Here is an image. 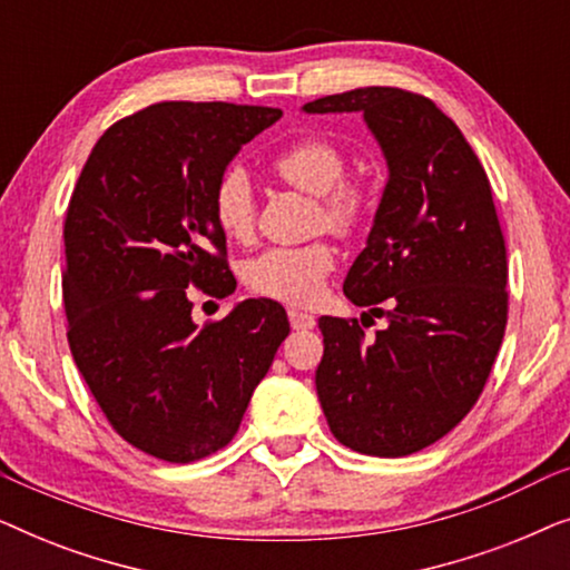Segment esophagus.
I'll return each instance as SVG.
<instances>
[{"instance_id": "34e87169", "label": "esophagus", "mask_w": 570, "mask_h": 570, "mask_svg": "<svg viewBox=\"0 0 570 570\" xmlns=\"http://www.w3.org/2000/svg\"><path fill=\"white\" fill-rule=\"evenodd\" d=\"M287 316H291V326H293V330H298V332H303V330H314V326H316V318L311 316V314H303V311L291 308V311H287Z\"/></svg>"}]
</instances>
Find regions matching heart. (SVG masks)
Wrapping results in <instances>:
<instances>
[{"label":"heart","instance_id":"b5f03b06","mask_svg":"<svg viewBox=\"0 0 570 570\" xmlns=\"http://www.w3.org/2000/svg\"><path fill=\"white\" fill-rule=\"evenodd\" d=\"M275 174L293 189L318 197V223L337 233L361 230L376 205V189L363 178L345 176V153L326 137H303L287 145L272 163ZM213 217L223 236L248 240L256 228V202L252 178L230 166L217 178ZM337 252L330 240L303 246H275L246 264V285L264 298L291 306H311L322 298L326 277L334 272Z\"/></svg>","mask_w":570,"mask_h":570}]
</instances>
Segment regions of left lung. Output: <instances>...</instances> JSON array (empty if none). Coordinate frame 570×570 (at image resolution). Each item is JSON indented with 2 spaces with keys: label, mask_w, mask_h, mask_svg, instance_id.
Here are the masks:
<instances>
[{
  "label": "left lung",
  "mask_w": 570,
  "mask_h": 570,
  "mask_svg": "<svg viewBox=\"0 0 570 570\" xmlns=\"http://www.w3.org/2000/svg\"><path fill=\"white\" fill-rule=\"evenodd\" d=\"M303 111L363 114L389 168L342 285L386 326L368 340L357 318H318V402L347 449L415 454L462 423L501 350L509 264L493 191L456 124L417 92L357 88Z\"/></svg>",
  "instance_id": "obj_1"
}]
</instances>
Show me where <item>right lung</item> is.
Returning a JSON list of instances; mask_svg holds the SVG:
<instances>
[{
	"instance_id": "obj_1",
	"label": "right lung",
	"mask_w": 570,
	"mask_h": 570,
	"mask_svg": "<svg viewBox=\"0 0 570 570\" xmlns=\"http://www.w3.org/2000/svg\"><path fill=\"white\" fill-rule=\"evenodd\" d=\"M279 116L236 104L147 106L104 131L69 199V350L114 431L163 462H197L236 435L291 332L269 298L197 326L186 295L189 285L215 298L236 291L213 191Z\"/></svg>"
}]
</instances>
